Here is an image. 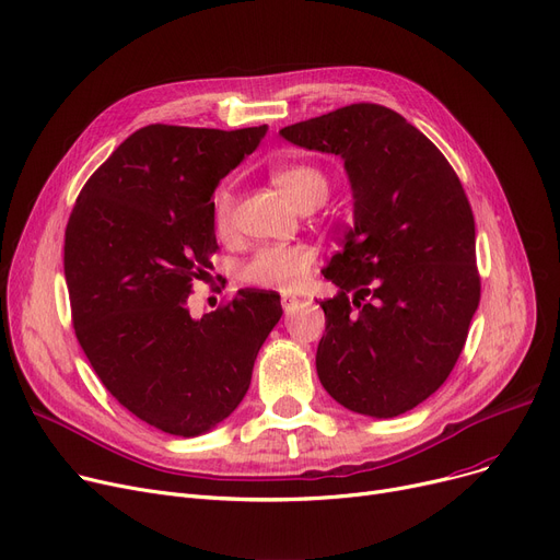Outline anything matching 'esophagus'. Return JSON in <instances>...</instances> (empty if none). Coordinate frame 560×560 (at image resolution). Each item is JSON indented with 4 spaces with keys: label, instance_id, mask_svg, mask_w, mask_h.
Returning a JSON list of instances; mask_svg holds the SVG:
<instances>
[{
    "label": "esophagus",
    "instance_id": "34e87169",
    "mask_svg": "<svg viewBox=\"0 0 560 560\" xmlns=\"http://www.w3.org/2000/svg\"><path fill=\"white\" fill-rule=\"evenodd\" d=\"M300 304H302V300H298V298H290V295H283V298H281V306H283L285 313H292Z\"/></svg>",
    "mask_w": 560,
    "mask_h": 560
}]
</instances>
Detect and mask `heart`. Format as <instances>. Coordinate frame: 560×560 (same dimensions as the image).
Listing matches in <instances>:
<instances>
[{"label":"heart","mask_w":560,"mask_h":560,"mask_svg":"<svg viewBox=\"0 0 560 560\" xmlns=\"http://www.w3.org/2000/svg\"><path fill=\"white\" fill-rule=\"evenodd\" d=\"M272 184L298 206V209H308V206H319L329 195L327 174L315 165L292 163L277 165L270 170ZM233 218V192L229 186H222L213 197V220L220 233L231 229ZM315 249L304 243L292 245H265L258 247L243 265H241V281L254 288H279L290 290L300 285L315 265Z\"/></svg>","instance_id":"1"}]
</instances>
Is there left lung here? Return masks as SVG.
I'll use <instances>...</instances> for the list:
<instances>
[{
	"instance_id": "left-lung-1",
	"label": "left lung",
	"mask_w": 560,
	"mask_h": 560,
	"mask_svg": "<svg viewBox=\"0 0 560 560\" xmlns=\"http://www.w3.org/2000/svg\"><path fill=\"white\" fill-rule=\"evenodd\" d=\"M304 150L336 154L354 197V226L322 275L319 384L345 408L397 418L445 384L481 281L475 215L438 147L386 106L351 104L279 131Z\"/></svg>"
}]
</instances>
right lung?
Listing matches in <instances>:
<instances>
[{
	"mask_svg": "<svg viewBox=\"0 0 560 560\" xmlns=\"http://www.w3.org/2000/svg\"><path fill=\"white\" fill-rule=\"evenodd\" d=\"M265 133L142 127L85 182L66 229L83 354L117 401L172 435H201L238 408L283 313L256 290L201 317L186 306L218 249L211 197Z\"/></svg>",
	"mask_w": 560,
	"mask_h": 560,
	"instance_id": "right-lung-1",
	"label": "right lung"
}]
</instances>
